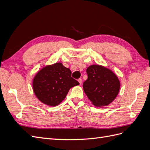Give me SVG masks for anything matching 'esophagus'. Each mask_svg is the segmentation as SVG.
I'll list each match as a JSON object with an SVG mask.
<instances>
[{
  "mask_svg": "<svg viewBox=\"0 0 150 150\" xmlns=\"http://www.w3.org/2000/svg\"><path fill=\"white\" fill-rule=\"evenodd\" d=\"M78 82L79 83V84H81V83H82V79H81V78H79V79H78Z\"/></svg>",
  "mask_w": 150,
  "mask_h": 150,
  "instance_id": "esophagus-1",
  "label": "esophagus"
}]
</instances>
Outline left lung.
<instances>
[{"label": "left lung", "instance_id": "1", "mask_svg": "<svg viewBox=\"0 0 150 150\" xmlns=\"http://www.w3.org/2000/svg\"><path fill=\"white\" fill-rule=\"evenodd\" d=\"M88 79L83 83L84 91L94 106H107L119 93L120 83L117 76L107 68L92 65L86 69Z\"/></svg>", "mask_w": 150, "mask_h": 150}]
</instances>
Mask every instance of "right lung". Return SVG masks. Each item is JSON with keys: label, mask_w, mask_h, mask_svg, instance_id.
<instances>
[{"label": "right lung", "mask_w": 150, "mask_h": 150, "mask_svg": "<svg viewBox=\"0 0 150 150\" xmlns=\"http://www.w3.org/2000/svg\"><path fill=\"white\" fill-rule=\"evenodd\" d=\"M79 83L71 77V71L61 63L44 67L35 75L33 89L39 100L49 106L58 105L69 89Z\"/></svg>", "instance_id": "1"}]
</instances>
